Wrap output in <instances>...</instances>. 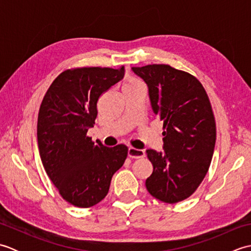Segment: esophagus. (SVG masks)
Segmentation results:
<instances>
[{
  "instance_id": "obj_1",
  "label": "esophagus",
  "mask_w": 251,
  "mask_h": 251,
  "mask_svg": "<svg viewBox=\"0 0 251 251\" xmlns=\"http://www.w3.org/2000/svg\"><path fill=\"white\" fill-rule=\"evenodd\" d=\"M146 153L143 150H139V149H135V148H129L128 149V156L131 158H141L145 157Z\"/></svg>"
}]
</instances>
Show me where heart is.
<instances>
[{
	"mask_svg": "<svg viewBox=\"0 0 251 251\" xmlns=\"http://www.w3.org/2000/svg\"><path fill=\"white\" fill-rule=\"evenodd\" d=\"M139 84H141V83L138 81V79L132 78V79H128V81L125 83L124 86H134V85H139Z\"/></svg>",
	"mask_w": 251,
	"mask_h": 251,
	"instance_id": "b5f03b06",
	"label": "heart"
}]
</instances>
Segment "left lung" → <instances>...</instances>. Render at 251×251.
Returning a JSON list of instances; mask_svg holds the SVG:
<instances>
[{
	"label": "left lung",
	"mask_w": 251,
	"mask_h": 251,
	"mask_svg": "<svg viewBox=\"0 0 251 251\" xmlns=\"http://www.w3.org/2000/svg\"><path fill=\"white\" fill-rule=\"evenodd\" d=\"M146 82L154 114L163 121V152L149 149L153 173L146 186L168 204L188 199L208 172L215 150L216 122L209 98L190 73L168 65L131 68Z\"/></svg>",
	"instance_id": "obj_1"
}]
</instances>
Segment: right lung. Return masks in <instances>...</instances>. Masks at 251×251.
Returning <instances> with one entry per match:
<instances>
[{
    "label": "right lung",
    "instance_id": "right-lung-1",
    "mask_svg": "<svg viewBox=\"0 0 251 251\" xmlns=\"http://www.w3.org/2000/svg\"><path fill=\"white\" fill-rule=\"evenodd\" d=\"M124 73V67L66 70L41 103L37 143L42 163L62 199L73 206L88 208L102 201L127 157L126 146L108 148L87 136L97 117L99 97Z\"/></svg>",
    "mask_w": 251,
    "mask_h": 251
}]
</instances>
